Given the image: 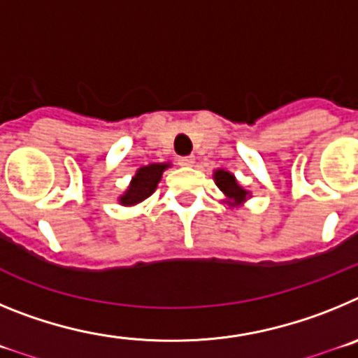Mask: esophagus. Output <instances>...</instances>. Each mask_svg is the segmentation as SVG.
<instances>
[{
	"mask_svg": "<svg viewBox=\"0 0 358 358\" xmlns=\"http://www.w3.org/2000/svg\"><path fill=\"white\" fill-rule=\"evenodd\" d=\"M179 164L181 166H185V169H189V166H194L195 164V157L194 156H186V157H179Z\"/></svg>",
	"mask_w": 358,
	"mask_h": 358,
	"instance_id": "34e87169",
	"label": "esophagus"
}]
</instances>
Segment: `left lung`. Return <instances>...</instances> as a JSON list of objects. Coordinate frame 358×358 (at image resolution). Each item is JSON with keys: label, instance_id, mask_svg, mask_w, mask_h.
I'll return each mask as SVG.
<instances>
[{"label": "left lung", "instance_id": "left-lung-1", "mask_svg": "<svg viewBox=\"0 0 358 358\" xmlns=\"http://www.w3.org/2000/svg\"><path fill=\"white\" fill-rule=\"evenodd\" d=\"M213 179L215 185L218 186V189L224 194V204H227L229 208H242L245 204L249 197H251V192L243 188L238 181H236L235 173H231L226 169H217L213 170Z\"/></svg>", "mask_w": 358, "mask_h": 358}]
</instances>
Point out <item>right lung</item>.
<instances>
[{
	"label": "right lung",
	"mask_w": 358,
	"mask_h": 358,
	"mask_svg": "<svg viewBox=\"0 0 358 358\" xmlns=\"http://www.w3.org/2000/svg\"><path fill=\"white\" fill-rule=\"evenodd\" d=\"M170 166H172V163H150L147 166H141V169L136 170L127 189L118 197L120 204L127 208L136 206V204H140L145 199L150 197L156 192L161 177H163V172L170 169Z\"/></svg>",
	"instance_id": "add662e5"
}]
</instances>
